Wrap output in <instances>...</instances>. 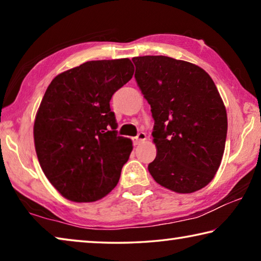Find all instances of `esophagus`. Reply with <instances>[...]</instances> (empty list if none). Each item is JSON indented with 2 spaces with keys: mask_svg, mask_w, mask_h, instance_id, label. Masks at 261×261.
<instances>
[{
  "mask_svg": "<svg viewBox=\"0 0 261 261\" xmlns=\"http://www.w3.org/2000/svg\"><path fill=\"white\" fill-rule=\"evenodd\" d=\"M145 140H146V134H144V132H139L138 136L134 138V143L135 145H140Z\"/></svg>",
  "mask_w": 261,
  "mask_h": 261,
  "instance_id": "34e87169",
  "label": "esophagus"
}]
</instances>
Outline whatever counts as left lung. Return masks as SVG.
I'll return each mask as SVG.
<instances>
[{"mask_svg":"<svg viewBox=\"0 0 261 261\" xmlns=\"http://www.w3.org/2000/svg\"><path fill=\"white\" fill-rule=\"evenodd\" d=\"M135 78L151 105L155 182L177 193L205 188L218 171L227 138V112L204 69L168 56H138Z\"/></svg>","mask_w":261,"mask_h":261,"instance_id":"obj_1","label":"left lung"}]
</instances>
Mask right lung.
<instances>
[{
    "mask_svg": "<svg viewBox=\"0 0 261 261\" xmlns=\"http://www.w3.org/2000/svg\"><path fill=\"white\" fill-rule=\"evenodd\" d=\"M134 71L129 59L90 61L48 86L34 121L35 152L46 177L67 199L96 201L117 185L132 141L117 136L109 102Z\"/></svg>",
    "mask_w": 261,
    "mask_h": 261,
    "instance_id": "add662e5",
    "label": "right lung"
}]
</instances>
